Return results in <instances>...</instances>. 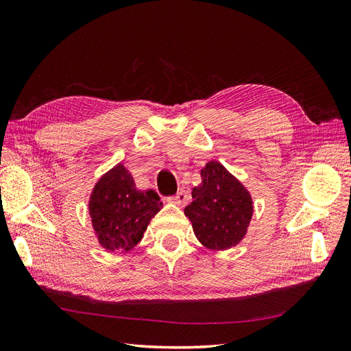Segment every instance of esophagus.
<instances>
[{
    "label": "esophagus",
    "mask_w": 351,
    "mask_h": 351,
    "mask_svg": "<svg viewBox=\"0 0 351 351\" xmlns=\"http://www.w3.org/2000/svg\"><path fill=\"white\" fill-rule=\"evenodd\" d=\"M189 199H190V196H189V193L187 192H184V190H182V192H178L176 196H173L171 200L173 204H176V205H178V206H184L187 202H189Z\"/></svg>",
    "instance_id": "esophagus-1"
}]
</instances>
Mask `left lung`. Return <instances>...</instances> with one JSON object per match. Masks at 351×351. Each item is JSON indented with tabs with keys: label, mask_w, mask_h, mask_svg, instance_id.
<instances>
[{
	"label": "left lung",
	"mask_w": 351,
	"mask_h": 351,
	"mask_svg": "<svg viewBox=\"0 0 351 351\" xmlns=\"http://www.w3.org/2000/svg\"><path fill=\"white\" fill-rule=\"evenodd\" d=\"M202 183L192 190L184 209L196 239L209 250H227L246 237L253 217L252 195L237 177L218 161L200 171Z\"/></svg>",
	"instance_id": "1"
}]
</instances>
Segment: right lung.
I'll return each mask as SVG.
<instances>
[{
	"label": "right lung",
	"mask_w": 351,
	"mask_h": 351,
	"mask_svg": "<svg viewBox=\"0 0 351 351\" xmlns=\"http://www.w3.org/2000/svg\"><path fill=\"white\" fill-rule=\"evenodd\" d=\"M88 208L99 246L111 253H127L142 240L162 202L155 190L137 189L129 169L120 162L95 183Z\"/></svg>",
	"instance_id": "1"
}]
</instances>
